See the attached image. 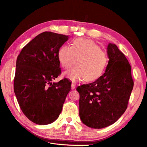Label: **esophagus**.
<instances>
[{
    "label": "esophagus",
    "instance_id": "1",
    "mask_svg": "<svg viewBox=\"0 0 147 147\" xmlns=\"http://www.w3.org/2000/svg\"><path fill=\"white\" fill-rule=\"evenodd\" d=\"M76 88V84L74 82H73L71 84V89H74Z\"/></svg>",
    "mask_w": 147,
    "mask_h": 147
}]
</instances>
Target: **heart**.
Returning <instances> with one entry per match:
<instances>
[{
	"label": "heart",
	"mask_w": 147,
	"mask_h": 147,
	"mask_svg": "<svg viewBox=\"0 0 147 147\" xmlns=\"http://www.w3.org/2000/svg\"><path fill=\"white\" fill-rule=\"evenodd\" d=\"M58 58L65 69L71 67L77 60L76 67L63 74L73 82L96 80L105 71L108 62L106 53L97 44L91 40L81 38L74 40L71 47L67 45L61 47Z\"/></svg>",
	"instance_id": "b5f03b06"
}]
</instances>
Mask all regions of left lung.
<instances>
[{
	"label": "left lung",
	"mask_w": 147,
	"mask_h": 147,
	"mask_svg": "<svg viewBox=\"0 0 147 147\" xmlns=\"http://www.w3.org/2000/svg\"><path fill=\"white\" fill-rule=\"evenodd\" d=\"M107 54L109 60L105 73L95 82L76 88L80 117L93 129L108 127L121 116L134 87L131 67L123 53L110 43Z\"/></svg>",
	"instance_id": "1"
}]
</instances>
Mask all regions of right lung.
Masks as SVG:
<instances>
[{
    "mask_svg": "<svg viewBox=\"0 0 147 147\" xmlns=\"http://www.w3.org/2000/svg\"><path fill=\"white\" fill-rule=\"evenodd\" d=\"M68 36L45 31L22 48L16 62L14 91L22 113L32 122L47 125L62 110L71 83L61 74L58 52Z\"/></svg>",
    "mask_w": 147,
    "mask_h": 147,
    "instance_id": "1",
    "label": "right lung"
}]
</instances>
